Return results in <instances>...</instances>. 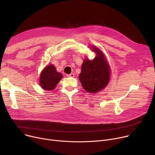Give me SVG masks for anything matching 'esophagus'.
Instances as JSON below:
<instances>
[{
	"label": "esophagus",
	"instance_id": "obj_1",
	"mask_svg": "<svg viewBox=\"0 0 155 155\" xmlns=\"http://www.w3.org/2000/svg\"><path fill=\"white\" fill-rule=\"evenodd\" d=\"M74 74L73 73H70V74H67V77H74Z\"/></svg>",
	"mask_w": 155,
	"mask_h": 155
}]
</instances>
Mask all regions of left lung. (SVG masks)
<instances>
[{"label": "left lung", "instance_id": "left-lung-1", "mask_svg": "<svg viewBox=\"0 0 155 155\" xmlns=\"http://www.w3.org/2000/svg\"><path fill=\"white\" fill-rule=\"evenodd\" d=\"M92 48L97 53V56L92 60H84L79 80L87 92L94 94L107 85L110 70L103 53L97 47L92 46Z\"/></svg>", "mask_w": 155, "mask_h": 155}]
</instances>
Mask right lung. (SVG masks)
Masks as SVG:
<instances>
[{
    "mask_svg": "<svg viewBox=\"0 0 155 155\" xmlns=\"http://www.w3.org/2000/svg\"><path fill=\"white\" fill-rule=\"evenodd\" d=\"M62 77L61 73L56 71L54 65H48L41 73L39 85L46 91H51L55 88Z\"/></svg>",
    "mask_w": 155,
    "mask_h": 155,
    "instance_id": "1",
    "label": "right lung"
}]
</instances>
